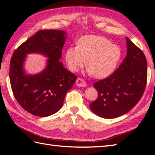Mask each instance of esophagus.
<instances>
[{
  "mask_svg": "<svg viewBox=\"0 0 155 155\" xmlns=\"http://www.w3.org/2000/svg\"><path fill=\"white\" fill-rule=\"evenodd\" d=\"M76 84L78 87H85L86 86V83L85 81L81 78H78L77 81H76Z\"/></svg>",
  "mask_w": 155,
  "mask_h": 155,
  "instance_id": "1",
  "label": "esophagus"
}]
</instances>
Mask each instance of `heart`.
<instances>
[{
  "label": "heart",
  "mask_w": 155,
  "mask_h": 155,
  "mask_svg": "<svg viewBox=\"0 0 155 155\" xmlns=\"http://www.w3.org/2000/svg\"><path fill=\"white\" fill-rule=\"evenodd\" d=\"M121 57L120 48L107 38L88 35L80 39L78 45L67 49L65 59L71 71L77 72L87 62L88 73L94 78H103L114 71Z\"/></svg>",
  "instance_id": "heart-1"
}]
</instances>
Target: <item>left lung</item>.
I'll return each mask as SVG.
<instances>
[{"mask_svg": "<svg viewBox=\"0 0 155 155\" xmlns=\"http://www.w3.org/2000/svg\"><path fill=\"white\" fill-rule=\"evenodd\" d=\"M127 54L124 61L109 77L98 81L93 86L98 98L92 102L90 109L105 118L120 117L138 103L145 90L147 62L145 55L126 37Z\"/></svg>", "mask_w": 155, "mask_h": 155, "instance_id": "1", "label": "left lung"}]
</instances>
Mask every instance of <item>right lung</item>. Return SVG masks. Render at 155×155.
I'll list each match as a JSON object with an SVG mask.
<instances>
[{
	"mask_svg": "<svg viewBox=\"0 0 155 155\" xmlns=\"http://www.w3.org/2000/svg\"><path fill=\"white\" fill-rule=\"evenodd\" d=\"M67 33L64 31H38L16 49L10 62L9 77L13 94L22 108L35 116L48 117L61 109L77 76L59 60ZM38 52L49 58L41 74L27 75L23 71L25 54Z\"/></svg>",
	"mask_w": 155,
	"mask_h": 155,
	"instance_id": "add662e5",
	"label": "right lung"
}]
</instances>
